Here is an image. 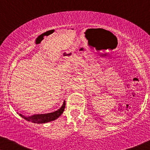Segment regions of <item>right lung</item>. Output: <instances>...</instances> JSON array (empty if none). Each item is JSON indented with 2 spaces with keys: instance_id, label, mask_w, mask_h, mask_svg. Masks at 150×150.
Returning a JSON list of instances; mask_svg holds the SVG:
<instances>
[{
  "instance_id": "1",
  "label": "right lung",
  "mask_w": 150,
  "mask_h": 150,
  "mask_svg": "<svg viewBox=\"0 0 150 150\" xmlns=\"http://www.w3.org/2000/svg\"><path fill=\"white\" fill-rule=\"evenodd\" d=\"M65 107V102H63V106H61V108L56 111L50 112V113L47 114H41V115H34L30 117L24 116L21 113H20V116H21L22 118L24 120L28 121V122H31L33 123H35V124H44V123L52 122L53 120H55L56 119L59 117L61 114L64 111Z\"/></svg>"
}]
</instances>
